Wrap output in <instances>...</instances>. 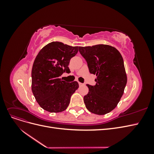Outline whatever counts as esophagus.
Listing matches in <instances>:
<instances>
[{
    "mask_svg": "<svg viewBox=\"0 0 154 154\" xmlns=\"http://www.w3.org/2000/svg\"><path fill=\"white\" fill-rule=\"evenodd\" d=\"M78 83H79V85H80V86H82L83 84V83H80V82H78Z\"/></svg>",
    "mask_w": 154,
    "mask_h": 154,
    "instance_id": "obj_1",
    "label": "esophagus"
}]
</instances>
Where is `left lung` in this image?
Segmentation results:
<instances>
[{"label": "left lung", "instance_id": "1", "mask_svg": "<svg viewBox=\"0 0 154 154\" xmlns=\"http://www.w3.org/2000/svg\"><path fill=\"white\" fill-rule=\"evenodd\" d=\"M87 63L89 72L96 74V85L87 84L88 92L83 97L91 112L104 115L117 106L127 82L122 54L115 48L99 44L79 47Z\"/></svg>", "mask_w": 154, "mask_h": 154}]
</instances>
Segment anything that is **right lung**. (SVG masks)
<instances>
[{
	"label": "right lung",
	"mask_w": 154,
	"mask_h": 154,
	"mask_svg": "<svg viewBox=\"0 0 154 154\" xmlns=\"http://www.w3.org/2000/svg\"><path fill=\"white\" fill-rule=\"evenodd\" d=\"M78 51V46L52 42L37 54L32 67L31 89L36 101L46 111L60 112L66 110L79 87L77 82L69 83L60 78L63 72H70V60Z\"/></svg>",
	"instance_id": "obj_1"
}]
</instances>
